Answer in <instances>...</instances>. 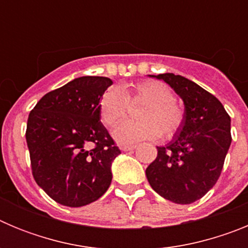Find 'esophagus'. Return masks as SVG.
I'll use <instances>...</instances> for the list:
<instances>
[{"instance_id":"34e87169","label":"esophagus","mask_w":248,"mask_h":248,"mask_svg":"<svg viewBox=\"0 0 248 248\" xmlns=\"http://www.w3.org/2000/svg\"><path fill=\"white\" fill-rule=\"evenodd\" d=\"M135 148H137V145H124V146H122V150L123 151H131V150H134Z\"/></svg>"}]
</instances>
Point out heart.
<instances>
[{"label": "heart", "mask_w": 248, "mask_h": 248, "mask_svg": "<svg viewBox=\"0 0 248 248\" xmlns=\"http://www.w3.org/2000/svg\"><path fill=\"white\" fill-rule=\"evenodd\" d=\"M144 102L139 122H125L114 130V138L120 144H134L143 140H154L161 133L172 138L184 124L185 111L176 100L171 89L161 82L143 80L135 84H124L110 88L103 94L99 114L108 128L118 125L128 113L129 102Z\"/></svg>", "instance_id": "heart-1"}]
</instances>
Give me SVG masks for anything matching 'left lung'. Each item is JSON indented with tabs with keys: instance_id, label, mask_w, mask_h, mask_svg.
<instances>
[{
	"instance_id": "obj_1",
	"label": "left lung",
	"mask_w": 248,
	"mask_h": 248,
	"mask_svg": "<svg viewBox=\"0 0 248 248\" xmlns=\"http://www.w3.org/2000/svg\"><path fill=\"white\" fill-rule=\"evenodd\" d=\"M154 77L168 83L185 105L184 124L168 145L157 146L146 177L160 196L175 203L198 201L220 177L231 145V118L220 100L174 73Z\"/></svg>"
}]
</instances>
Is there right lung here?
Here are the masks:
<instances>
[{"label": "right lung", "instance_id": "obj_1", "mask_svg": "<svg viewBox=\"0 0 248 248\" xmlns=\"http://www.w3.org/2000/svg\"><path fill=\"white\" fill-rule=\"evenodd\" d=\"M111 84L107 77H79L46 94L28 115L32 174L61 205H88L110 186L120 150L100 122L99 103Z\"/></svg>", "mask_w": 248, "mask_h": 248}]
</instances>
